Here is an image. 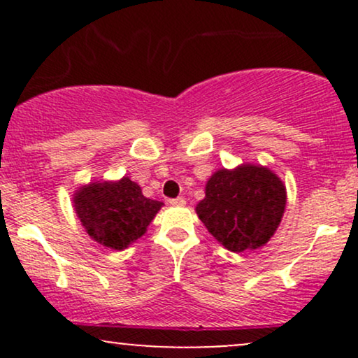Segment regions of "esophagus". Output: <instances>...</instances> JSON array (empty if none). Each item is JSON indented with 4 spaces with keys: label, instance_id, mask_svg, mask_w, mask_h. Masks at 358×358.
<instances>
[{
    "label": "esophagus",
    "instance_id": "34e87169",
    "mask_svg": "<svg viewBox=\"0 0 358 358\" xmlns=\"http://www.w3.org/2000/svg\"><path fill=\"white\" fill-rule=\"evenodd\" d=\"M170 205H173V207H183L185 199H183V196H176V199L170 200Z\"/></svg>",
    "mask_w": 358,
    "mask_h": 358
}]
</instances>
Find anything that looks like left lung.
<instances>
[{
    "instance_id": "8db88e82",
    "label": "left lung",
    "mask_w": 358,
    "mask_h": 358,
    "mask_svg": "<svg viewBox=\"0 0 358 358\" xmlns=\"http://www.w3.org/2000/svg\"><path fill=\"white\" fill-rule=\"evenodd\" d=\"M286 207V188L264 166L219 170L205 187L196 213L208 232L232 252L257 249L276 232Z\"/></svg>"
}]
</instances>
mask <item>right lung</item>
<instances>
[{
  "instance_id": "1",
  "label": "right lung",
  "mask_w": 358,
  "mask_h": 358,
  "mask_svg": "<svg viewBox=\"0 0 358 358\" xmlns=\"http://www.w3.org/2000/svg\"><path fill=\"white\" fill-rule=\"evenodd\" d=\"M162 202L146 199L139 185L119 182L90 183L73 196V207L82 225L94 241L121 250L146 232Z\"/></svg>"
}]
</instances>
